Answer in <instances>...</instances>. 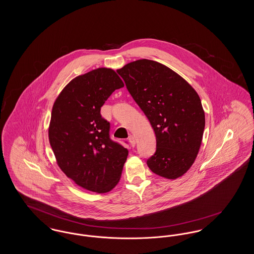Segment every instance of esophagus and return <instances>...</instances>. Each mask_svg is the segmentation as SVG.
I'll return each mask as SVG.
<instances>
[{
  "label": "esophagus",
  "mask_w": 254,
  "mask_h": 254,
  "mask_svg": "<svg viewBox=\"0 0 254 254\" xmlns=\"http://www.w3.org/2000/svg\"><path fill=\"white\" fill-rule=\"evenodd\" d=\"M128 141H129V143H130L131 146H134V145H135V138L133 137L132 135H130V136L128 137Z\"/></svg>",
  "instance_id": "esophagus-1"
}]
</instances>
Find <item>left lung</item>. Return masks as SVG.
Wrapping results in <instances>:
<instances>
[{
  "label": "left lung",
  "instance_id": "obj_1",
  "mask_svg": "<svg viewBox=\"0 0 254 254\" xmlns=\"http://www.w3.org/2000/svg\"><path fill=\"white\" fill-rule=\"evenodd\" d=\"M117 72L156 136L148 168L168 179L180 177L192 166L202 143L205 112L200 97L180 75L155 61H135Z\"/></svg>",
  "mask_w": 254,
  "mask_h": 254
}]
</instances>
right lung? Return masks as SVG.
I'll use <instances>...</instances> for the list:
<instances>
[{
    "label": "right lung",
    "mask_w": 254,
    "mask_h": 254,
    "mask_svg": "<svg viewBox=\"0 0 254 254\" xmlns=\"http://www.w3.org/2000/svg\"><path fill=\"white\" fill-rule=\"evenodd\" d=\"M123 86L114 70L97 68L73 79L53 105L49 137L57 163L68 178L90 191L111 190L128 155L110 138V123L100 113Z\"/></svg>",
    "instance_id": "obj_1"
}]
</instances>
